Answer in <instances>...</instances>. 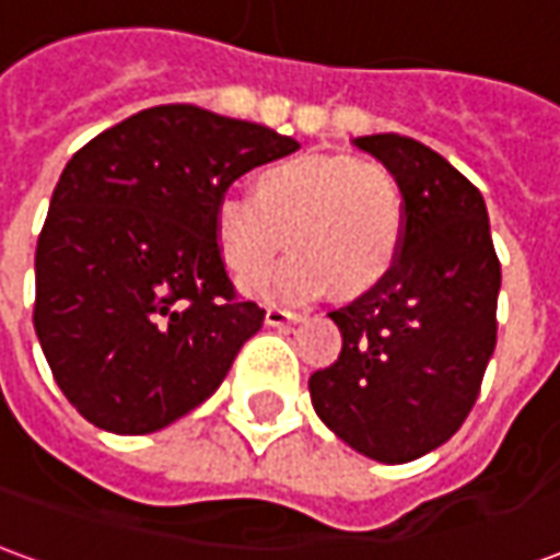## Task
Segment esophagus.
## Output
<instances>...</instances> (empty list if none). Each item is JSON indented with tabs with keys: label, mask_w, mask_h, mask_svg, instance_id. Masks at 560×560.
I'll return each mask as SVG.
<instances>
[{
	"label": "esophagus",
	"mask_w": 560,
	"mask_h": 560,
	"mask_svg": "<svg viewBox=\"0 0 560 560\" xmlns=\"http://www.w3.org/2000/svg\"><path fill=\"white\" fill-rule=\"evenodd\" d=\"M300 315L296 312H288V308H279V305H269L267 308V324L269 327H284V324H296Z\"/></svg>",
	"instance_id": "1"
}]
</instances>
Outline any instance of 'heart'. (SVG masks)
<instances>
[{"label":"heart","mask_w":560,"mask_h":560,"mask_svg":"<svg viewBox=\"0 0 560 560\" xmlns=\"http://www.w3.org/2000/svg\"><path fill=\"white\" fill-rule=\"evenodd\" d=\"M212 233L236 279L260 272L288 240L293 255L248 284L257 300L308 303L329 288L363 293L399 257L405 191L381 161L303 155L267 167L255 195L219 197Z\"/></svg>","instance_id":"obj_1"}]
</instances>
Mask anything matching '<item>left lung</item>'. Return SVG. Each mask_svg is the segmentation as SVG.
<instances>
[{"label": "left lung", "instance_id": "8db88e82", "mask_svg": "<svg viewBox=\"0 0 560 560\" xmlns=\"http://www.w3.org/2000/svg\"><path fill=\"white\" fill-rule=\"evenodd\" d=\"M396 173L405 240L375 288L329 317L339 360L308 377L327 429L357 453L401 465L458 432L498 339L501 264L480 188L420 140H353Z\"/></svg>", "mask_w": 560, "mask_h": 560}]
</instances>
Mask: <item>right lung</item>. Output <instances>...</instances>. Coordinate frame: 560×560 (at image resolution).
<instances>
[{
    "mask_svg": "<svg viewBox=\"0 0 560 560\" xmlns=\"http://www.w3.org/2000/svg\"><path fill=\"white\" fill-rule=\"evenodd\" d=\"M300 143L195 104L128 116L74 152L35 248V332L66 399L114 434L207 401L264 324L215 245V203Z\"/></svg>",
    "mask_w": 560,
    "mask_h": 560,
    "instance_id": "right-lung-1",
    "label": "right lung"
}]
</instances>
